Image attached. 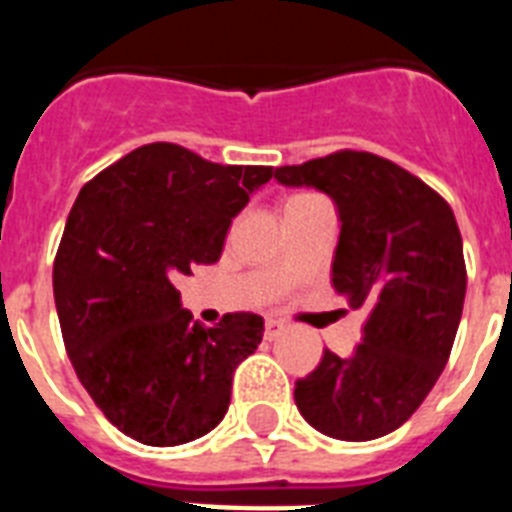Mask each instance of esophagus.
Segmentation results:
<instances>
[{"mask_svg":"<svg viewBox=\"0 0 512 512\" xmlns=\"http://www.w3.org/2000/svg\"><path fill=\"white\" fill-rule=\"evenodd\" d=\"M284 332V324L279 319H265V337L273 340V337H279Z\"/></svg>","mask_w":512,"mask_h":512,"instance_id":"1","label":"esophagus"}]
</instances>
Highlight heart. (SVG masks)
I'll use <instances>...</instances> for the list:
<instances>
[{"instance_id":"obj_1","label":"heart","mask_w":512,"mask_h":512,"mask_svg":"<svg viewBox=\"0 0 512 512\" xmlns=\"http://www.w3.org/2000/svg\"><path fill=\"white\" fill-rule=\"evenodd\" d=\"M313 199H321V196H316V193H295V196L287 201V207H295V204H305V201H313Z\"/></svg>"}]
</instances>
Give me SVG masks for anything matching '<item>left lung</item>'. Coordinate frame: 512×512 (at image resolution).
<instances>
[{
    "instance_id": "8db88e82",
    "label": "left lung",
    "mask_w": 512,
    "mask_h": 512,
    "mask_svg": "<svg viewBox=\"0 0 512 512\" xmlns=\"http://www.w3.org/2000/svg\"><path fill=\"white\" fill-rule=\"evenodd\" d=\"M340 209L332 284L366 313L350 358L324 350L295 382V404L324 436L372 441L401 428L444 372L462 319L468 271L452 207L420 177L369 151L279 167Z\"/></svg>"
}]
</instances>
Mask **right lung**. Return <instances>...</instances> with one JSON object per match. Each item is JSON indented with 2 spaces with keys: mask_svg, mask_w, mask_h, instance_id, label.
Here are the masks:
<instances>
[{
  "mask_svg": "<svg viewBox=\"0 0 512 512\" xmlns=\"http://www.w3.org/2000/svg\"><path fill=\"white\" fill-rule=\"evenodd\" d=\"M273 167L215 164L148 143L76 196L52 265L66 353L108 422L148 446L204 436L231 404L236 366L263 340L257 313L204 327L172 281L215 263L228 225Z\"/></svg>",
  "mask_w": 512,
  "mask_h": 512,
  "instance_id": "1",
  "label": "right lung"
}]
</instances>
